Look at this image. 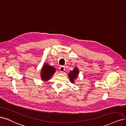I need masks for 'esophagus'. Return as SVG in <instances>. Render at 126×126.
Segmentation results:
<instances>
[{
	"label": "esophagus",
	"instance_id": "1",
	"mask_svg": "<svg viewBox=\"0 0 126 126\" xmlns=\"http://www.w3.org/2000/svg\"><path fill=\"white\" fill-rule=\"evenodd\" d=\"M65 70V68L63 66H61L59 67V70L61 72H63Z\"/></svg>",
	"mask_w": 126,
	"mask_h": 126
}]
</instances>
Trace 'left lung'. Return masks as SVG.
I'll return each instance as SVG.
<instances>
[{
  "label": "left lung",
  "instance_id": "1",
  "mask_svg": "<svg viewBox=\"0 0 126 126\" xmlns=\"http://www.w3.org/2000/svg\"><path fill=\"white\" fill-rule=\"evenodd\" d=\"M79 69L77 67H75L74 69H73V70L70 71L68 74V77L70 79V82L72 83H75V80H76L77 78L79 75Z\"/></svg>",
  "mask_w": 126,
  "mask_h": 126
}]
</instances>
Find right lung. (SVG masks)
<instances>
[{
  "label": "right lung",
  "instance_id": "obj_1",
  "mask_svg": "<svg viewBox=\"0 0 126 126\" xmlns=\"http://www.w3.org/2000/svg\"><path fill=\"white\" fill-rule=\"evenodd\" d=\"M56 68L45 63L41 69V78L43 81H48L56 72Z\"/></svg>",
  "mask_w": 126,
  "mask_h": 126
}]
</instances>
